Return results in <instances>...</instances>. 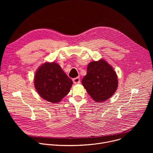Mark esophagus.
<instances>
[{"instance_id": "1", "label": "esophagus", "mask_w": 153, "mask_h": 153, "mask_svg": "<svg viewBox=\"0 0 153 153\" xmlns=\"http://www.w3.org/2000/svg\"><path fill=\"white\" fill-rule=\"evenodd\" d=\"M73 83H75V84H79L80 83V78L79 77H77L76 78H74L73 79Z\"/></svg>"}]
</instances>
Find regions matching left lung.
I'll return each mask as SVG.
<instances>
[{
    "label": "left lung",
    "instance_id": "left-lung-1",
    "mask_svg": "<svg viewBox=\"0 0 153 153\" xmlns=\"http://www.w3.org/2000/svg\"><path fill=\"white\" fill-rule=\"evenodd\" d=\"M82 83L87 93L96 102H104L116 92L118 86L116 73L105 60L90 62Z\"/></svg>",
    "mask_w": 153,
    "mask_h": 153
}]
</instances>
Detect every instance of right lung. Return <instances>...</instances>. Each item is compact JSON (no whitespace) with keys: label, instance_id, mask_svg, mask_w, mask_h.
I'll use <instances>...</instances> for the list:
<instances>
[{"label":"right lung","instance_id":"1","mask_svg":"<svg viewBox=\"0 0 153 153\" xmlns=\"http://www.w3.org/2000/svg\"><path fill=\"white\" fill-rule=\"evenodd\" d=\"M73 85L60 66L55 62L44 63L34 76V86L38 94L51 103H57L70 92Z\"/></svg>","mask_w":153,"mask_h":153}]
</instances>
